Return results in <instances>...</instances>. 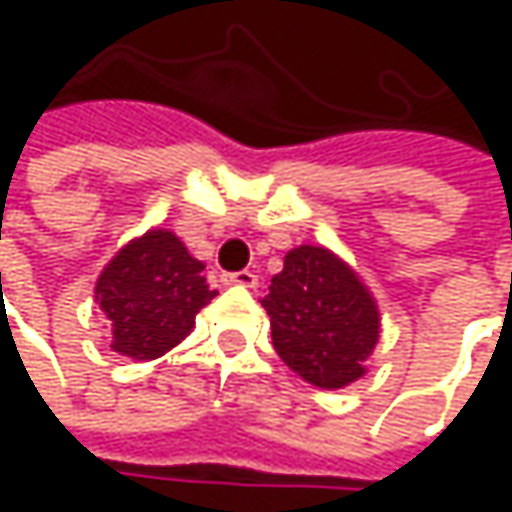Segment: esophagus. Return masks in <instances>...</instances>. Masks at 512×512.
Segmentation results:
<instances>
[{
	"label": "esophagus",
	"mask_w": 512,
	"mask_h": 512,
	"mask_svg": "<svg viewBox=\"0 0 512 512\" xmlns=\"http://www.w3.org/2000/svg\"><path fill=\"white\" fill-rule=\"evenodd\" d=\"M225 284H237V287H257V275L249 269H240V272H231L225 275Z\"/></svg>",
	"instance_id": "1"
}]
</instances>
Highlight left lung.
<instances>
[{
	"label": "left lung",
	"instance_id": "8db88e82",
	"mask_svg": "<svg viewBox=\"0 0 512 512\" xmlns=\"http://www.w3.org/2000/svg\"><path fill=\"white\" fill-rule=\"evenodd\" d=\"M281 361L317 388H344L367 373L379 308L358 272L326 246H299L260 299Z\"/></svg>",
	"mask_w": 512,
	"mask_h": 512
}]
</instances>
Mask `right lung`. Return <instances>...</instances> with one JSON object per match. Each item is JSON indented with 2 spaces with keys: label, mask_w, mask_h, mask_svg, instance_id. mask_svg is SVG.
Returning a JSON list of instances; mask_svg holds the SVG:
<instances>
[{
  "label": "right lung",
  "mask_w": 512,
  "mask_h": 512,
  "mask_svg": "<svg viewBox=\"0 0 512 512\" xmlns=\"http://www.w3.org/2000/svg\"><path fill=\"white\" fill-rule=\"evenodd\" d=\"M213 296L204 263L168 228H151L130 240L94 284L112 350L136 361H151L177 347Z\"/></svg>",
  "instance_id": "1"
}]
</instances>
